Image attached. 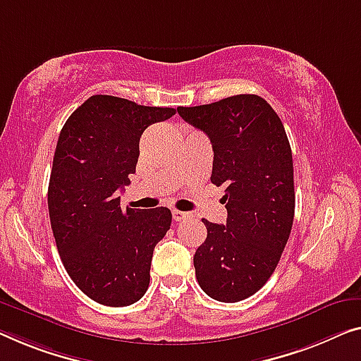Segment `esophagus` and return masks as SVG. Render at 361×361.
Here are the masks:
<instances>
[{
	"label": "esophagus",
	"instance_id": "esophagus-1",
	"mask_svg": "<svg viewBox=\"0 0 361 361\" xmlns=\"http://www.w3.org/2000/svg\"><path fill=\"white\" fill-rule=\"evenodd\" d=\"M171 214H173V219L176 220V222H186V220H190V219L192 217V215H191L190 212H183V211H176V209H175V211H173V212H171Z\"/></svg>",
	"mask_w": 361,
	"mask_h": 361
}]
</instances>
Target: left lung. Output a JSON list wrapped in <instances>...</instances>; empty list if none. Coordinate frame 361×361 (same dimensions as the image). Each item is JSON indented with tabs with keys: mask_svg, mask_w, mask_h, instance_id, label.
I'll return each instance as SVG.
<instances>
[{
	"mask_svg": "<svg viewBox=\"0 0 361 361\" xmlns=\"http://www.w3.org/2000/svg\"><path fill=\"white\" fill-rule=\"evenodd\" d=\"M212 142L211 181L225 186L227 224L202 219L207 238L195 255L209 297L235 303L255 295L281 261L295 215L292 149L281 118L259 95L178 106Z\"/></svg>",
	"mask_w": 361,
	"mask_h": 361,
	"instance_id": "1",
	"label": "left lung"
}]
</instances>
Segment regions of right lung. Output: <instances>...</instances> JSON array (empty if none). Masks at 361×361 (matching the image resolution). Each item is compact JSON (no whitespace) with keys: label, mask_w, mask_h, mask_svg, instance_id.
Wrapping results in <instances>:
<instances>
[{"label":"right lung","mask_w":361,"mask_h":361,"mask_svg":"<svg viewBox=\"0 0 361 361\" xmlns=\"http://www.w3.org/2000/svg\"><path fill=\"white\" fill-rule=\"evenodd\" d=\"M175 109L92 95L58 137L48 185L56 248L73 282L105 306H128L146 293L154 248L170 230L166 207L121 211L118 191L136 171L144 129Z\"/></svg>","instance_id":"obj_1"}]
</instances>
